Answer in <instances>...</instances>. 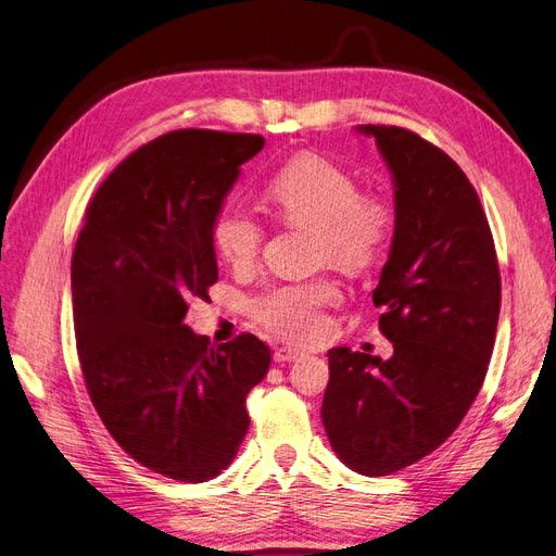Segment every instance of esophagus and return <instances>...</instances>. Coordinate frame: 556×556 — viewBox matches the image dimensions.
Instances as JSON below:
<instances>
[{"instance_id":"34e87169","label":"esophagus","mask_w":556,"mask_h":556,"mask_svg":"<svg viewBox=\"0 0 556 556\" xmlns=\"http://www.w3.org/2000/svg\"><path fill=\"white\" fill-rule=\"evenodd\" d=\"M298 357H302V353L295 351V348H279V351H275V362L277 364H291Z\"/></svg>"}]
</instances>
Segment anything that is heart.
<instances>
[{"label":"heart","mask_w":556,"mask_h":556,"mask_svg":"<svg viewBox=\"0 0 556 556\" xmlns=\"http://www.w3.org/2000/svg\"><path fill=\"white\" fill-rule=\"evenodd\" d=\"M265 201L281 224L314 229L320 263L327 261L351 275L374 267L396 229L392 199L362 192L355 174L314 151L298 153L283 164L267 182ZM263 240V224L238 208H222L211 224L213 250L233 270L256 263ZM334 300L337 289L330 281L289 283L254 300L252 314L283 339L309 341L323 332V306Z\"/></svg>","instance_id":"1"}]
</instances>
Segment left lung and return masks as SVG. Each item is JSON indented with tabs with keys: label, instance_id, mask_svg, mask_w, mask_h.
Returning a JSON list of instances; mask_svg holds the SVG:
<instances>
[{
	"label": "left lung",
	"instance_id": "left-lung-1",
	"mask_svg": "<svg viewBox=\"0 0 556 556\" xmlns=\"http://www.w3.org/2000/svg\"><path fill=\"white\" fill-rule=\"evenodd\" d=\"M357 132L376 139L394 180L396 229L374 291L394 355L332 348L320 417L343 465L387 477L433 454L475 403L502 279L479 194L458 164L405 128Z\"/></svg>",
	"mask_w": 556,
	"mask_h": 556
}]
</instances>
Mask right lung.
Listing matches in <instances>:
<instances>
[{
    "mask_svg": "<svg viewBox=\"0 0 556 556\" xmlns=\"http://www.w3.org/2000/svg\"><path fill=\"white\" fill-rule=\"evenodd\" d=\"M265 139L174 130L130 153L93 194L73 265L81 376L130 458L185 483L231 465L244 399L270 368L254 334L208 345L185 314L217 281L211 224Z\"/></svg>",
    "mask_w": 556,
    "mask_h": 556,
    "instance_id": "obj_1",
    "label": "right lung"
}]
</instances>
